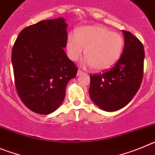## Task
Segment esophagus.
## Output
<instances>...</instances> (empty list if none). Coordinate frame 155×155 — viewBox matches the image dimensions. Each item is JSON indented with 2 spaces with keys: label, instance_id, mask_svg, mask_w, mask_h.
<instances>
[{
  "label": "esophagus",
  "instance_id": "obj_1",
  "mask_svg": "<svg viewBox=\"0 0 155 155\" xmlns=\"http://www.w3.org/2000/svg\"><path fill=\"white\" fill-rule=\"evenodd\" d=\"M83 74H85V72H83L82 69H79V70H78L77 76H81V75H83Z\"/></svg>",
  "mask_w": 155,
  "mask_h": 155
}]
</instances>
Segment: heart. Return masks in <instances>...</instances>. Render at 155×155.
<instances>
[{
  "label": "heart",
  "mask_w": 155,
  "mask_h": 155,
  "mask_svg": "<svg viewBox=\"0 0 155 155\" xmlns=\"http://www.w3.org/2000/svg\"><path fill=\"white\" fill-rule=\"evenodd\" d=\"M124 40L122 35L100 25L85 26L78 28L74 38L67 40V51L73 61L84 56L93 69L104 70L117 62L122 53Z\"/></svg>",
  "instance_id": "heart-1"
}]
</instances>
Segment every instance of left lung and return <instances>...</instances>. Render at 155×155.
<instances>
[{"label":"left lung","mask_w":155,"mask_h":155,"mask_svg":"<svg viewBox=\"0 0 155 155\" xmlns=\"http://www.w3.org/2000/svg\"><path fill=\"white\" fill-rule=\"evenodd\" d=\"M124 49L112 68L102 73L90 75V97L100 109L113 112L130 102L141 84L144 49L133 34L123 31Z\"/></svg>","instance_id":"obj_1"}]
</instances>
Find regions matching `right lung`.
Returning <instances> with one entry per match:
<instances>
[{"mask_svg": "<svg viewBox=\"0 0 155 155\" xmlns=\"http://www.w3.org/2000/svg\"><path fill=\"white\" fill-rule=\"evenodd\" d=\"M67 24L62 18L41 21L19 33L12 62L17 93L33 112L48 114L61 105L78 68L67 57Z\"/></svg>", "mask_w": 155, "mask_h": 155, "instance_id": "obj_1", "label": "right lung"}]
</instances>
